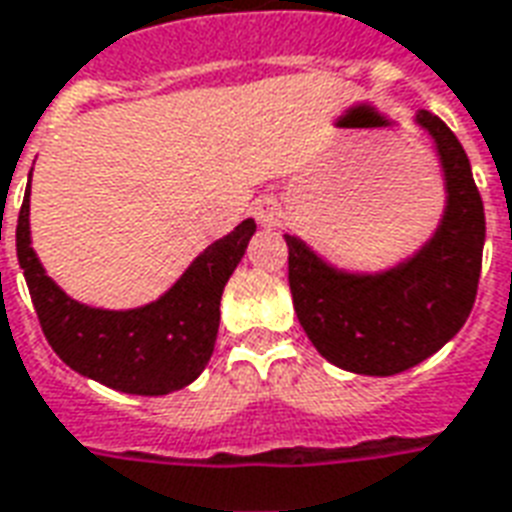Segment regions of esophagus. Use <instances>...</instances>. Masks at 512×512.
I'll return each instance as SVG.
<instances>
[{
  "label": "esophagus",
  "mask_w": 512,
  "mask_h": 512,
  "mask_svg": "<svg viewBox=\"0 0 512 512\" xmlns=\"http://www.w3.org/2000/svg\"><path fill=\"white\" fill-rule=\"evenodd\" d=\"M252 217L260 222V225H276L282 219V206L276 203V198H257L252 203Z\"/></svg>",
  "instance_id": "34e87169"
}]
</instances>
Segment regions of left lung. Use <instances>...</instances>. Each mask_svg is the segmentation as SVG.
Returning a JSON list of instances; mask_svg holds the SVG:
<instances>
[{
	"label": "left lung",
	"mask_w": 512,
	"mask_h": 512,
	"mask_svg": "<svg viewBox=\"0 0 512 512\" xmlns=\"http://www.w3.org/2000/svg\"><path fill=\"white\" fill-rule=\"evenodd\" d=\"M415 121L434 138L448 192L442 222L415 255L380 274H350L285 236L298 323L325 361L369 377L407 372L434 355L467 323L478 295L486 214L467 151L434 113Z\"/></svg>",
	"instance_id": "obj_1"
}]
</instances>
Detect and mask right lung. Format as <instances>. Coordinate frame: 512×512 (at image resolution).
<instances>
[{"label":"right lung","instance_id":"obj_1","mask_svg":"<svg viewBox=\"0 0 512 512\" xmlns=\"http://www.w3.org/2000/svg\"><path fill=\"white\" fill-rule=\"evenodd\" d=\"M255 227V219H244L203 249L168 293L127 312L78 304L45 274L29 236V184L18 211L15 249L45 339L70 369L113 391L165 396L187 388L206 369L217 342L222 290Z\"/></svg>","mask_w":512,"mask_h":512}]
</instances>
